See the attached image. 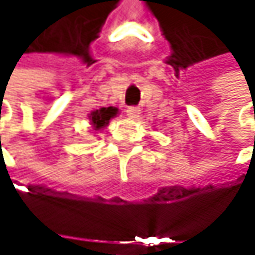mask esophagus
<instances>
[{"label": "esophagus", "instance_id": "obj_1", "mask_svg": "<svg viewBox=\"0 0 255 255\" xmlns=\"http://www.w3.org/2000/svg\"><path fill=\"white\" fill-rule=\"evenodd\" d=\"M127 115L131 120L138 118V115H140V108H137V106H129L127 109Z\"/></svg>", "mask_w": 255, "mask_h": 255}]
</instances>
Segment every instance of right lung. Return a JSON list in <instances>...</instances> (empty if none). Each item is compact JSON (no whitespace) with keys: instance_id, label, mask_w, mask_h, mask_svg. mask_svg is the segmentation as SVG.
<instances>
[{"instance_id":"right-lung-1","label":"right lung","mask_w":255,"mask_h":255,"mask_svg":"<svg viewBox=\"0 0 255 255\" xmlns=\"http://www.w3.org/2000/svg\"><path fill=\"white\" fill-rule=\"evenodd\" d=\"M117 115H118V109L109 106V108H100L97 111H93L88 118H90V123L94 129H102L106 127L109 124V121L112 118H115Z\"/></svg>"}]
</instances>
